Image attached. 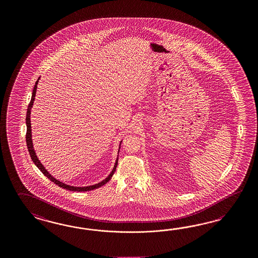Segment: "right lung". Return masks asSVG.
Returning a JSON list of instances; mask_svg holds the SVG:
<instances>
[{"mask_svg":"<svg viewBox=\"0 0 258 258\" xmlns=\"http://www.w3.org/2000/svg\"><path fill=\"white\" fill-rule=\"evenodd\" d=\"M38 80H39V78H38V79H37V81L36 82V85H35L34 89H33V94H32L31 102H30L29 105H28V108H27V114H26V126H27V130H26V144H27V148H28V151H29L30 156H31V158H32L33 162L35 163V165L37 166L38 169H40V171H41V172H42V173L44 174L45 176L47 177L48 179H50L52 182H53L55 184H57V185L60 186V187L65 188V189H68V190H71V191H89V190L95 189V188H98V187L102 186L103 184H106V183L110 180L111 177H112V175L114 174V172H115V170H116L117 165H118V157L117 158V160H116L115 166H114V168L112 169L110 174H109L108 176L106 177L104 180H103L101 183H98V184H93V185H89V186H83V187L72 186V185L64 184V183L60 182L58 180H56L54 177H52V175H51V174H50V173L45 169L44 167H43V165H42V164L40 163V161L38 160V158H37V155H36V153H35L34 147H33V142H32V133H31V120H30L31 108H32L33 103H34V101H35V97H36V92H37V83H38ZM120 143H121V141H120Z\"/></svg>","mask_w":258,"mask_h":258,"instance_id":"obj_1","label":"right lung"}]
</instances>
